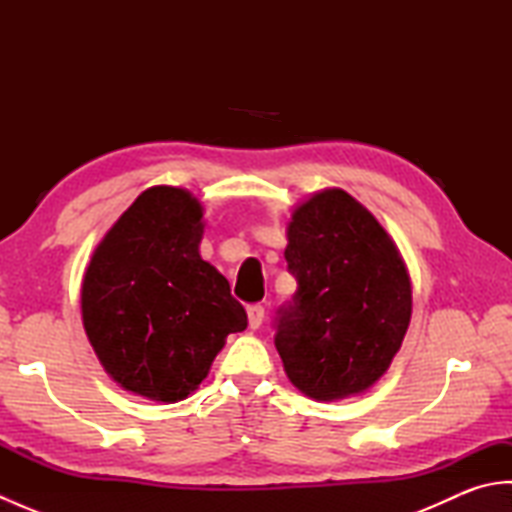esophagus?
<instances>
[{
    "mask_svg": "<svg viewBox=\"0 0 512 512\" xmlns=\"http://www.w3.org/2000/svg\"><path fill=\"white\" fill-rule=\"evenodd\" d=\"M246 312H248L250 328L257 330L259 325H262V321H264V306H259V303H250V306L246 308Z\"/></svg>",
    "mask_w": 512,
    "mask_h": 512,
    "instance_id": "34e87169",
    "label": "esophagus"
}]
</instances>
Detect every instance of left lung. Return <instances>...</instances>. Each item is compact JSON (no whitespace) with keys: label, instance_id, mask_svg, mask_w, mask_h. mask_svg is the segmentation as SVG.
<instances>
[{"label":"left lung","instance_id":"8db88e82","mask_svg":"<svg viewBox=\"0 0 512 512\" xmlns=\"http://www.w3.org/2000/svg\"><path fill=\"white\" fill-rule=\"evenodd\" d=\"M297 292L277 310L275 347L292 385L314 400L372 387L400 350L411 284L396 244L341 189L314 193L288 226Z\"/></svg>","mask_w":512,"mask_h":512}]
</instances>
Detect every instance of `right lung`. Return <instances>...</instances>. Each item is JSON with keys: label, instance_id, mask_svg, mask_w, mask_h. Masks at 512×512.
Segmentation results:
<instances>
[{"label": "right lung", "instance_id": "right-lung-1", "mask_svg": "<svg viewBox=\"0 0 512 512\" xmlns=\"http://www.w3.org/2000/svg\"><path fill=\"white\" fill-rule=\"evenodd\" d=\"M200 220L189 191L151 187L85 270L81 310L96 356L118 385L151 400L193 394L226 336L248 325L226 277L200 257Z\"/></svg>", "mask_w": 512, "mask_h": 512}]
</instances>
